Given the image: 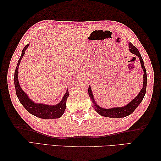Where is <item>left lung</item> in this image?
<instances>
[{
    "instance_id": "obj_1",
    "label": "left lung",
    "mask_w": 161,
    "mask_h": 161,
    "mask_svg": "<svg viewBox=\"0 0 161 161\" xmlns=\"http://www.w3.org/2000/svg\"><path fill=\"white\" fill-rule=\"evenodd\" d=\"M129 50L131 52L132 54H135V55L137 56L140 61H141V67L142 68L143 73V82H142V89L140 91V93L137 95L135 98H133V100L128 103L126 105L124 106V107H114V108H104L100 107L95 100V98L93 97V92L91 90V87L89 85V87H88V95H89V97L91 100L93 102V107L95 110L97 114H100L102 116H104V117H108V118H125L126 116H128L130 114H131L132 113L135 111V109L138 107V105L141 103L142 101L143 98L146 93V88H147V73H146V69L144 65V61H143L142 58L141 57V54L140 53L138 50L136 48V47L133 45L131 43H129Z\"/></svg>"
}]
</instances>
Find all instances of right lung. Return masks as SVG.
Wrapping results in <instances>:
<instances>
[{"mask_svg": "<svg viewBox=\"0 0 161 161\" xmlns=\"http://www.w3.org/2000/svg\"><path fill=\"white\" fill-rule=\"evenodd\" d=\"M30 43L24 47V48L22 51L21 55L20 57V59L18 61L17 66L16 68L15 73H14V82L16 93L17 97L20 103L24 107L27 111L30 114H31L33 115H35L36 117L42 118V119H55L59 118L62 116L66 110V100L67 98L69 96V92L66 89V93L64 94L61 100L58 104L55 105H49L45 104L43 103H35V102L32 100L28 96V95L25 93L20 87L19 81L18 78V73H19V67L20 61L23 57L25 54V52L26 49L28 48Z\"/></svg>", "mask_w": 161, "mask_h": 161, "instance_id": "add662e5", "label": "right lung"}]
</instances>
